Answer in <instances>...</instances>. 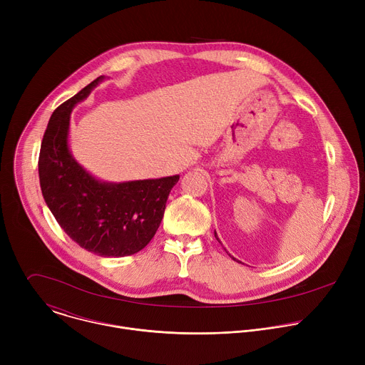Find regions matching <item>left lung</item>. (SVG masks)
Listing matches in <instances>:
<instances>
[{"label": "left lung", "instance_id": "8db88e82", "mask_svg": "<svg viewBox=\"0 0 365 365\" xmlns=\"http://www.w3.org/2000/svg\"><path fill=\"white\" fill-rule=\"evenodd\" d=\"M215 238H217V240H218V241H220V238H218V237H217V232H215ZM220 242H221V241H220ZM227 252H228V251H227ZM228 255H230V257H232V255H231V254H228ZM232 259H235V262H238V263H241V262H240V259H237V258H234V257H232Z\"/></svg>", "mask_w": 365, "mask_h": 365}]
</instances>
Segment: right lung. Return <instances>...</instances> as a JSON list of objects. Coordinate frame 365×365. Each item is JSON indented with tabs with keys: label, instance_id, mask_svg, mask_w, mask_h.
Listing matches in <instances>:
<instances>
[{
	"label": "right lung",
	"instance_id": "1",
	"mask_svg": "<svg viewBox=\"0 0 365 365\" xmlns=\"http://www.w3.org/2000/svg\"><path fill=\"white\" fill-rule=\"evenodd\" d=\"M103 79L96 78L51 114L40 147L38 178L50 212L76 244L101 257H125L154 237L179 175L113 183L93 178L73 159L71 113Z\"/></svg>",
	"mask_w": 365,
	"mask_h": 365
}]
</instances>
